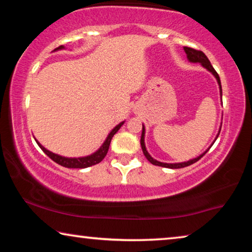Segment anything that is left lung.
<instances>
[{
	"label": "left lung",
	"mask_w": 252,
	"mask_h": 252,
	"mask_svg": "<svg viewBox=\"0 0 252 252\" xmlns=\"http://www.w3.org/2000/svg\"><path fill=\"white\" fill-rule=\"evenodd\" d=\"M185 50V52L187 54V59L189 60V62H192V63H200L204 69H207L209 72H211L212 75L215 76L217 79V82L219 84V90H220V96H221V101H222V89H221V82H220V78H219V74L217 73L216 70L213 69V66L211 65L210 61H209V59L206 57V54H204L202 51H198V50H194V49H191V48H188V46H185L183 48ZM222 125V123H221ZM220 130H221V126L219 129L218 134H217L215 141L218 138V135L220 133ZM144 134H146V127L142 125V134H141V140H140V143H141V148H142V151H143V155L146 156V158L148 159L149 162H151L152 164L155 165H159V167H163V168H169V169H180V168H185L188 167V165H191L193 164L194 162H197L198 160L201 159V158L206 155V153L209 151V149L212 147V144L215 143V141L212 142V144L210 147H209L206 151L203 153H201L199 157L194 158V159H191L189 161H186V162H178V163H164V162H160V161H157L156 159H153V158L149 155V152L147 151V148H146V143H144Z\"/></svg>",
	"instance_id": "obj_1"
}]
</instances>
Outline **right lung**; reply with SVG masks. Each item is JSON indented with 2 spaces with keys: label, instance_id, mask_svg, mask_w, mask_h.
<instances>
[{
  "label": "right lung",
  "instance_id": "add662e5",
  "mask_svg": "<svg viewBox=\"0 0 252 252\" xmlns=\"http://www.w3.org/2000/svg\"><path fill=\"white\" fill-rule=\"evenodd\" d=\"M64 49V46L61 45L59 46V48L55 49L54 51H58V50H63ZM123 123L125 121H122L119 123L117 126H114L112 130H111L110 133L106 136L105 141L103 142V144L97 149V150L92 153L90 156H87V157H80V158H66V157H62L60 155H57V153H53L49 151L48 149H45L42 144L37 141L35 139V141L37 143V146H39L42 151H43L46 156H48L50 159H52L54 162H57L58 164L62 165V167H65V168H74V169H84V168H88V167H91V165H94L96 163H99L102 160L104 159V157L106 156V153H108L109 150V147H110V143H111V140H112L113 135L117 133L119 131V129L123 126Z\"/></svg>",
  "mask_w": 252,
  "mask_h": 252
}]
</instances>
